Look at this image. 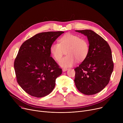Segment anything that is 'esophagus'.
Returning <instances> with one entry per match:
<instances>
[{
  "label": "esophagus",
  "instance_id": "34e87169",
  "mask_svg": "<svg viewBox=\"0 0 123 123\" xmlns=\"http://www.w3.org/2000/svg\"><path fill=\"white\" fill-rule=\"evenodd\" d=\"M67 70H68V68H63V69H62V71L63 72H65V71H66Z\"/></svg>",
  "mask_w": 123,
  "mask_h": 123
}]
</instances>
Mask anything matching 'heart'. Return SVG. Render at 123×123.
Wrapping results in <instances>:
<instances>
[{
    "instance_id": "b5f03b06",
    "label": "heart",
    "mask_w": 123,
    "mask_h": 123,
    "mask_svg": "<svg viewBox=\"0 0 123 123\" xmlns=\"http://www.w3.org/2000/svg\"><path fill=\"white\" fill-rule=\"evenodd\" d=\"M59 43H53L50 47V53L55 60L59 61L67 50L68 55L60 61V65L69 67L74 65L77 60L81 61L87 57L89 51L88 41L84 38L71 33H67L60 38Z\"/></svg>"
}]
</instances>
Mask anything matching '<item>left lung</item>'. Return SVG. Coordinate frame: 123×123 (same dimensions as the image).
<instances>
[{
	"label": "left lung",
	"instance_id": "8db88e82",
	"mask_svg": "<svg viewBox=\"0 0 123 123\" xmlns=\"http://www.w3.org/2000/svg\"><path fill=\"white\" fill-rule=\"evenodd\" d=\"M87 36L89 53L74 69V82L79 91L85 95L98 93L109 83L114 69L111 49L107 42L91 30H76Z\"/></svg>",
	"mask_w": 123,
	"mask_h": 123
}]
</instances>
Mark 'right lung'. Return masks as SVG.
Returning <instances> with one entry per match:
<instances>
[{
  "label": "right lung",
  "instance_id": "1",
  "mask_svg": "<svg viewBox=\"0 0 123 123\" xmlns=\"http://www.w3.org/2000/svg\"><path fill=\"white\" fill-rule=\"evenodd\" d=\"M63 31L37 34L23 43L14 62L17 82L29 95L41 98L54 89L62 69L50 56V47Z\"/></svg>",
  "mask_w": 123,
  "mask_h": 123
}]
</instances>
